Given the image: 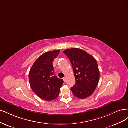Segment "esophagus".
Listing matches in <instances>:
<instances>
[{"instance_id":"obj_1","label":"esophagus","mask_w":128,"mask_h":128,"mask_svg":"<svg viewBox=\"0 0 128 128\" xmlns=\"http://www.w3.org/2000/svg\"><path fill=\"white\" fill-rule=\"evenodd\" d=\"M63 80H64V82H66V78L65 77H64V78H63Z\"/></svg>"}]
</instances>
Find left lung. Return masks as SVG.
<instances>
[{
	"mask_svg": "<svg viewBox=\"0 0 128 128\" xmlns=\"http://www.w3.org/2000/svg\"><path fill=\"white\" fill-rule=\"evenodd\" d=\"M73 66L76 83L72 87L74 95L80 99L93 94L100 80V71L96 59L79 48L68 49L63 52Z\"/></svg>",
	"mask_w": 128,
	"mask_h": 128,
	"instance_id": "obj_1",
	"label": "left lung"
}]
</instances>
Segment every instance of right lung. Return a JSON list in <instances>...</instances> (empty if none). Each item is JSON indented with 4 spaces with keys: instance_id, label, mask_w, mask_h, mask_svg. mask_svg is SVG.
Listing matches in <instances>:
<instances>
[{
    "instance_id": "add662e5",
    "label": "right lung",
    "mask_w": 128,
    "mask_h": 128,
    "mask_svg": "<svg viewBox=\"0 0 128 128\" xmlns=\"http://www.w3.org/2000/svg\"><path fill=\"white\" fill-rule=\"evenodd\" d=\"M59 50L44 53L33 64L28 74L32 90L42 100L52 101L58 97L64 81L54 75L52 62Z\"/></svg>"
}]
</instances>
